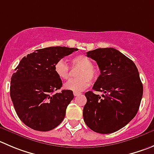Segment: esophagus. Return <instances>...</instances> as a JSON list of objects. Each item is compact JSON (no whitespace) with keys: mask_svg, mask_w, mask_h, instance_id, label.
<instances>
[{"mask_svg":"<svg viewBox=\"0 0 154 154\" xmlns=\"http://www.w3.org/2000/svg\"><path fill=\"white\" fill-rule=\"evenodd\" d=\"M74 96H79V95L81 94V93L80 92H74Z\"/></svg>","mask_w":154,"mask_h":154,"instance_id":"34e87169","label":"esophagus"}]
</instances>
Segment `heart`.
Returning <instances> with one entry per match:
<instances>
[{
	"label": "heart",
	"mask_w": 154,
	"mask_h": 154,
	"mask_svg": "<svg viewBox=\"0 0 154 154\" xmlns=\"http://www.w3.org/2000/svg\"><path fill=\"white\" fill-rule=\"evenodd\" d=\"M72 66L80 67L76 76L78 79L67 82L64 88L74 92H81L87 88L91 84V80L95 81L99 76V69L92 65L91 60L84 54H79L71 59ZM55 74L61 80H66L69 75V68L63 59L59 60L54 66Z\"/></svg>",
	"instance_id": "b5f03b06"
}]
</instances>
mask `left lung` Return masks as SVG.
I'll use <instances>...</instances> for the list:
<instances>
[{
	"mask_svg": "<svg viewBox=\"0 0 154 154\" xmlns=\"http://www.w3.org/2000/svg\"><path fill=\"white\" fill-rule=\"evenodd\" d=\"M95 60L100 75L93 91L85 94L83 109L86 125L95 132L109 134L123 128L138 111L143 96V85L138 70L131 60L112 48H97L87 52Z\"/></svg>",
	"mask_w": 154,
	"mask_h": 154,
	"instance_id": "obj_1",
	"label": "left lung"
}]
</instances>
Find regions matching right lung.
Returning a JSON list of instances; mask_svg holds the SVG:
<instances>
[{
	"label": "right lung",
	"mask_w": 154,
	"mask_h": 154,
	"mask_svg": "<svg viewBox=\"0 0 154 154\" xmlns=\"http://www.w3.org/2000/svg\"><path fill=\"white\" fill-rule=\"evenodd\" d=\"M77 48L49 47L36 50L24 57L15 69L10 82V97L19 118L29 128L48 131L62 122L67 106L74 97L70 90L55 91L62 80L54 66Z\"/></svg>",
	"instance_id": "obj_1"
}]
</instances>
